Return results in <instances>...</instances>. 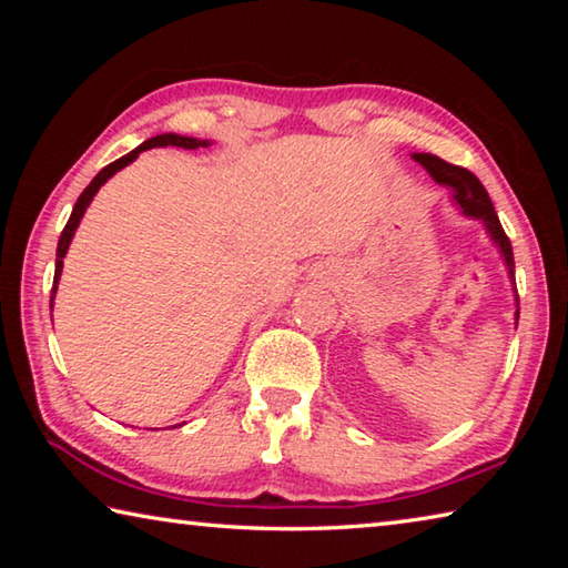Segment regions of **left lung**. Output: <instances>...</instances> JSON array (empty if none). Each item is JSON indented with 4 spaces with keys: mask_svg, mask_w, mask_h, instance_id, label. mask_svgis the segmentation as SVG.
I'll list each match as a JSON object with an SVG mask.
<instances>
[{
    "mask_svg": "<svg viewBox=\"0 0 568 568\" xmlns=\"http://www.w3.org/2000/svg\"><path fill=\"white\" fill-rule=\"evenodd\" d=\"M413 160L420 162V165L430 172V178H434L436 182H440V185H448L450 190H454V200H456L458 207L464 210L466 215L484 220L488 235H491L494 243L501 247V253L506 257V265H508V273L514 275L511 240H508V235L504 233L501 223H498V215H496V210H494L491 197H488L486 187L480 185V180L474 175V172L466 170V168H460V165H450V162L440 160L436 155H430V152H416V155H413Z\"/></svg>",
    "mask_w": 568,
    "mask_h": 568,
    "instance_id": "left-lung-1",
    "label": "left lung"
}]
</instances>
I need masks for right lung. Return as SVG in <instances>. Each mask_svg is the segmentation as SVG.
Here are the masks:
<instances>
[{"mask_svg": "<svg viewBox=\"0 0 568 568\" xmlns=\"http://www.w3.org/2000/svg\"><path fill=\"white\" fill-rule=\"evenodd\" d=\"M207 145H210L207 140L182 138V134H172V132H168V134H158V138H150L148 142H142L140 148H134V150H132V152H128V155H124V158L110 162L108 168H102V170L98 172V175H94V180L90 182L88 187H84V192L80 195V200H77V203H74V207H72V215H70V220H67V225H64L62 235H60V243H57V265H54V285H52L50 307H52V301H54L57 281H60V275H62V261H64V255H67V247H70L74 230H77V225H80V220H82V215H84V210H88L90 200L94 197V192H98V190L104 185V182H108V180L114 175V172L122 170L124 165H130V162H132L134 158H138L142 150H150V148H182V150H197V148H207Z\"/></svg>", "mask_w": 568, "mask_h": 568, "instance_id": "right-lung-1", "label": "right lung"}]
</instances>
